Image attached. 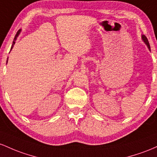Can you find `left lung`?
<instances>
[{
	"instance_id": "8db88e82",
	"label": "left lung",
	"mask_w": 157,
	"mask_h": 157,
	"mask_svg": "<svg viewBox=\"0 0 157 157\" xmlns=\"http://www.w3.org/2000/svg\"><path fill=\"white\" fill-rule=\"evenodd\" d=\"M142 40H143V41L145 42V44L147 45V48H148L149 50H151V47H150V44H149L148 40H147V38H146V36H144V35H142Z\"/></svg>"
}]
</instances>
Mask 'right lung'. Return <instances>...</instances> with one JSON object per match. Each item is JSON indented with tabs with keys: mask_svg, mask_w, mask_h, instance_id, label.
<instances>
[{
	"mask_svg": "<svg viewBox=\"0 0 157 157\" xmlns=\"http://www.w3.org/2000/svg\"><path fill=\"white\" fill-rule=\"evenodd\" d=\"M20 32H21V29H19V30L17 32V33H16V35H15V38H14V40H13V42H12V47H11V50H12V48H13V46L15 44V40H16V39H17V37L18 36L19 34H20ZM6 62H7V61H6Z\"/></svg>",
	"mask_w": 157,
	"mask_h": 157,
	"instance_id": "obj_1",
	"label": "right lung"
}]
</instances>
